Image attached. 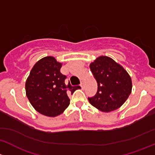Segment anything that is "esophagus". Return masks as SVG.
<instances>
[{
    "label": "esophagus",
    "instance_id": "1",
    "mask_svg": "<svg viewBox=\"0 0 155 155\" xmlns=\"http://www.w3.org/2000/svg\"><path fill=\"white\" fill-rule=\"evenodd\" d=\"M84 81H81V84H80V85H81V87H82V89L84 88Z\"/></svg>",
    "mask_w": 155,
    "mask_h": 155
}]
</instances>
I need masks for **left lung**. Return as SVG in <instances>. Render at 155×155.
I'll use <instances>...</instances> for the list:
<instances>
[{
    "label": "left lung",
    "instance_id": "left-lung-1",
    "mask_svg": "<svg viewBox=\"0 0 155 155\" xmlns=\"http://www.w3.org/2000/svg\"><path fill=\"white\" fill-rule=\"evenodd\" d=\"M89 67L98 84L96 94L88 98L89 103L103 112L120 107L131 92V79L127 71L105 56L97 58Z\"/></svg>",
    "mask_w": 155,
    "mask_h": 155
}]
</instances>
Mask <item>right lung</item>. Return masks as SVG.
<instances>
[{
    "label": "right lung",
    "mask_w": 155,
    "mask_h": 155,
    "mask_svg": "<svg viewBox=\"0 0 155 155\" xmlns=\"http://www.w3.org/2000/svg\"><path fill=\"white\" fill-rule=\"evenodd\" d=\"M61 66L54 57H44L34 65L27 79V97L32 106L45 116L61 114L70 104L68 94L81 89L80 86L67 84L66 76L60 72Z\"/></svg>",
    "instance_id": "right-lung-1"
}]
</instances>
